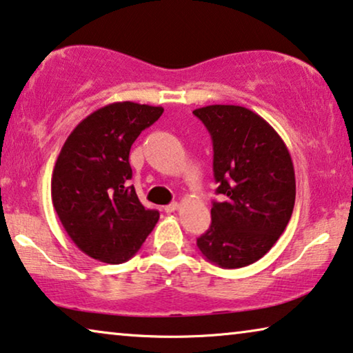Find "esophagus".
I'll return each instance as SVG.
<instances>
[{"mask_svg": "<svg viewBox=\"0 0 353 353\" xmlns=\"http://www.w3.org/2000/svg\"><path fill=\"white\" fill-rule=\"evenodd\" d=\"M178 207H180V205H178V202H172V203H168V205L164 207V212L165 213H173L175 210H178Z\"/></svg>", "mask_w": 353, "mask_h": 353, "instance_id": "1", "label": "esophagus"}]
</instances>
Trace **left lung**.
I'll return each instance as SVG.
<instances>
[{
    "label": "left lung",
    "mask_w": 353,
    "mask_h": 353,
    "mask_svg": "<svg viewBox=\"0 0 353 353\" xmlns=\"http://www.w3.org/2000/svg\"><path fill=\"white\" fill-rule=\"evenodd\" d=\"M210 132L216 194L212 224L197 239L208 261L237 269L263 258L287 228L294 207L291 156L269 122L237 105L192 111Z\"/></svg>",
    "instance_id": "obj_1"
}]
</instances>
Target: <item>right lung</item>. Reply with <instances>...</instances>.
<instances>
[{
    "label": "right lung",
    "mask_w": 353,
    "mask_h": 353,
    "mask_svg": "<svg viewBox=\"0 0 353 353\" xmlns=\"http://www.w3.org/2000/svg\"><path fill=\"white\" fill-rule=\"evenodd\" d=\"M162 113V106L134 101L106 105L81 121L62 146L50 181L54 208L76 247L97 261L125 263L159 219L129 186V154Z\"/></svg>",
    "instance_id": "1"
}]
</instances>
